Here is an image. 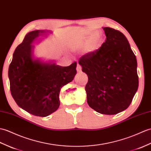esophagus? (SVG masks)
Wrapping results in <instances>:
<instances>
[{
	"label": "esophagus",
	"mask_w": 151,
	"mask_h": 151,
	"mask_svg": "<svg viewBox=\"0 0 151 151\" xmlns=\"http://www.w3.org/2000/svg\"><path fill=\"white\" fill-rule=\"evenodd\" d=\"M76 71H77V72H78V73H80V72H81V71H82V67H81V65H80L79 64L77 65V67H76Z\"/></svg>",
	"instance_id": "1"
}]
</instances>
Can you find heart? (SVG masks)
<instances>
[{
	"label": "heart",
	"mask_w": 151,
	"mask_h": 151,
	"mask_svg": "<svg viewBox=\"0 0 151 151\" xmlns=\"http://www.w3.org/2000/svg\"><path fill=\"white\" fill-rule=\"evenodd\" d=\"M89 32V30H84L82 34L76 40V44L78 46H82L86 44L84 50L86 53H91L95 51L99 48L100 43L99 35L96 32H93L88 37ZM87 37L88 38V40L87 39Z\"/></svg>",
	"instance_id": "heart-1"
}]
</instances>
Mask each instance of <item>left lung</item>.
<instances>
[{"mask_svg":"<svg viewBox=\"0 0 151 151\" xmlns=\"http://www.w3.org/2000/svg\"><path fill=\"white\" fill-rule=\"evenodd\" d=\"M106 40L99 49L80 58L88 76L87 101L98 113L113 115L125 110L138 88L137 61L120 31L103 27Z\"/></svg>","mask_w":151,"mask_h":151,"instance_id":"8db88e82","label":"left lung"}]
</instances>
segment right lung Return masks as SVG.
Listing matches in <instances>:
<instances>
[{
	"label": "right lung",
	"instance_id": "1",
	"mask_svg": "<svg viewBox=\"0 0 151 151\" xmlns=\"http://www.w3.org/2000/svg\"><path fill=\"white\" fill-rule=\"evenodd\" d=\"M47 30L31 31L15 49L9 65L8 77L12 95L18 106L37 116L45 117L60 106L62 87L76 74V62L62 67L53 61L35 58L32 44Z\"/></svg>",
	"mask_w": 151,
	"mask_h": 151
}]
</instances>
